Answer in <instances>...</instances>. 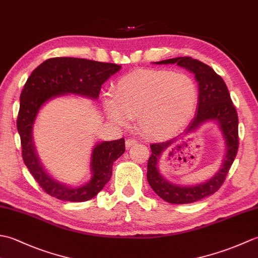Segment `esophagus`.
Masks as SVG:
<instances>
[{
	"mask_svg": "<svg viewBox=\"0 0 258 258\" xmlns=\"http://www.w3.org/2000/svg\"><path fill=\"white\" fill-rule=\"evenodd\" d=\"M136 143H138V141H136V140H134V139H127V140H126V142H125L126 149H130V147H132Z\"/></svg>",
	"mask_w": 258,
	"mask_h": 258,
	"instance_id": "34e87169",
	"label": "esophagus"
}]
</instances>
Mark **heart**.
Listing matches in <instances>:
<instances>
[{
	"label": "heart",
	"instance_id": "b5f03b06",
	"mask_svg": "<svg viewBox=\"0 0 258 258\" xmlns=\"http://www.w3.org/2000/svg\"><path fill=\"white\" fill-rule=\"evenodd\" d=\"M199 89L185 73L138 70L115 84L113 95L103 101L107 117L127 126L138 115L141 130L154 139L178 133L195 112Z\"/></svg>",
	"mask_w": 258,
	"mask_h": 258
}]
</instances>
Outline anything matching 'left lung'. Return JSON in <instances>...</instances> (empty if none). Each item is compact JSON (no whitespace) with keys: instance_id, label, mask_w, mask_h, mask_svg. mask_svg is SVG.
<instances>
[{"instance_id":"1","label":"left lung","mask_w":258,"mask_h":258,"mask_svg":"<svg viewBox=\"0 0 258 258\" xmlns=\"http://www.w3.org/2000/svg\"><path fill=\"white\" fill-rule=\"evenodd\" d=\"M157 65L176 64L193 73L199 83L197 112L188 127L177 138L151 145L152 155L147 163V180L153 190L171 204H188L218 190L236 157L238 150V117L225 82L207 64L191 57H175L155 62ZM206 122H215L221 131L224 158L221 168L204 182L182 185L169 182L159 172V161L166 152L184 137L197 132Z\"/></svg>"}]
</instances>
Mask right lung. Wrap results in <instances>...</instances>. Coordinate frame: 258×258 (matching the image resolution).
Wrapping results in <instances>:
<instances>
[{
	"instance_id": "1",
	"label": "right lung",
	"mask_w": 258,
	"mask_h": 258,
	"mask_svg": "<svg viewBox=\"0 0 258 258\" xmlns=\"http://www.w3.org/2000/svg\"><path fill=\"white\" fill-rule=\"evenodd\" d=\"M120 65L86 58L54 57L33 71L22 90L18 132L22 156L26 167L48 195L69 202L92 200L112 176L113 164L125 152L124 139L97 142L91 154V177L80 186L59 182L48 173L38 158L33 140V128L42 107L54 98L75 95L97 100L102 85L117 73Z\"/></svg>"
}]
</instances>
